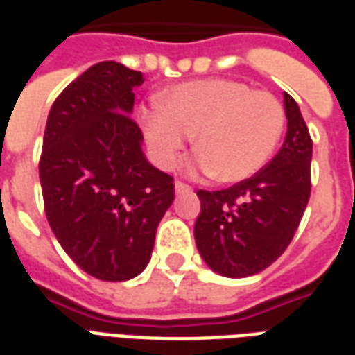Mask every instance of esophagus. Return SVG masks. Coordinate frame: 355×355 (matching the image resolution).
Listing matches in <instances>:
<instances>
[{
    "label": "esophagus",
    "mask_w": 355,
    "mask_h": 355,
    "mask_svg": "<svg viewBox=\"0 0 355 355\" xmlns=\"http://www.w3.org/2000/svg\"><path fill=\"white\" fill-rule=\"evenodd\" d=\"M175 191H177L178 195L189 193V191H191V188H189L188 184H184V182H180V180H177V182H175Z\"/></svg>",
    "instance_id": "34e87169"
}]
</instances>
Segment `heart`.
Here are the masks:
<instances>
[{
    "label": "heart",
    "mask_w": 355,
    "mask_h": 355,
    "mask_svg": "<svg viewBox=\"0 0 355 355\" xmlns=\"http://www.w3.org/2000/svg\"><path fill=\"white\" fill-rule=\"evenodd\" d=\"M160 101L141 110L156 164L171 169L195 134V169L219 182H243L261 171L286 123L275 96L234 79L188 80L164 92Z\"/></svg>",
    "instance_id": "obj_1"
}]
</instances>
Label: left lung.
<instances>
[{
  "mask_svg": "<svg viewBox=\"0 0 355 355\" xmlns=\"http://www.w3.org/2000/svg\"><path fill=\"white\" fill-rule=\"evenodd\" d=\"M286 139L254 177L221 191L199 189L195 243L214 272L245 278L280 258L297 232L311 193L313 144L300 108L284 92Z\"/></svg>",
  "mask_w": 355,
  "mask_h": 355,
  "instance_id": "1",
  "label": "left lung"
}]
</instances>
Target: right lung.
Masks as SVG:
<instances>
[{
	"mask_svg": "<svg viewBox=\"0 0 355 355\" xmlns=\"http://www.w3.org/2000/svg\"><path fill=\"white\" fill-rule=\"evenodd\" d=\"M144 73L108 60L86 69L53 103L40 156L53 234L80 269L125 282L147 267L175 184L141 149L130 119Z\"/></svg>",
	"mask_w": 355,
	"mask_h": 355,
	"instance_id": "add662e5",
	"label": "right lung"
}]
</instances>
